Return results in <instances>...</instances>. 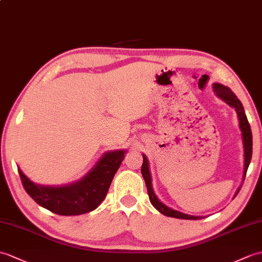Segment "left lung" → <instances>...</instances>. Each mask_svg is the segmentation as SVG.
<instances>
[{
	"label": "left lung",
	"instance_id": "8db88e82",
	"mask_svg": "<svg viewBox=\"0 0 262 262\" xmlns=\"http://www.w3.org/2000/svg\"><path fill=\"white\" fill-rule=\"evenodd\" d=\"M213 91L215 93V95L219 97V98H221L223 101H226L229 106L234 108L236 114H238L239 127L241 129V133H242L243 151H245V167H243V179H242V181H245L246 174H247L248 167H249V164H250L251 156H252V133H251L250 125H249V121H248V118L246 116L245 109H243L241 101L238 99V97H236L232 93V91L230 90V88L223 86V84H220V83H214L213 84ZM142 174H143V178L145 180L146 187H147V193H148L150 203L153 204L154 208L157 211H160L162 214L166 215V216L176 217V219H184V220H196V219H202V216H194V215L182 213V212H179V211L168 208V206H166L165 204H163L161 202L159 198L155 195V192L153 190V185H151V175H150V172H149L148 160L144 154H143ZM240 188H241V186L238 188V191L235 192V195L240 191Z\"/></svg>",
	"mask_w": 262,
	"mask_h": 262
}]
</instances>
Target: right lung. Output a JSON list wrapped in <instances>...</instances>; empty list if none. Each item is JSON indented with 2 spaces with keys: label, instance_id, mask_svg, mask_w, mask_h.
Returning <instances> with one entry per match:
<instances>
[{
  "label": "right lung",
  "instance_id": "right-lung-1",
  "mask_svg": "<svg viewBox=\"0 0 262 262\" xmlns=\"http://www.w3.org/2000/svg\"><path fill=\"white\" fill-rule=\"evenodd\" d=\"M125 153L124 149L108 151L84 178L63 186L35 184L17 169L24 190L42 208L59 215H79L95 210L106 198Z\"/></svg>",
  "mask_w": 262,
  "mask_h": 262
}]
</instances>
